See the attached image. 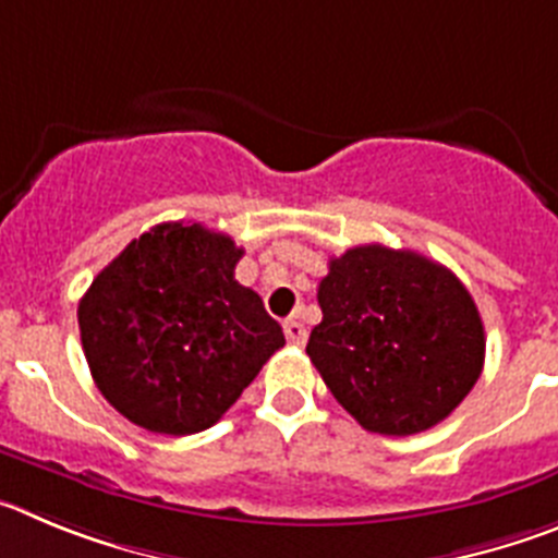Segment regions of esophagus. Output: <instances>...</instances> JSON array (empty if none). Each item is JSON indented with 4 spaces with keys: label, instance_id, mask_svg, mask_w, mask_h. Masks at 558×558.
Listing matches in <instances>:
<instances>
[{
    "label": "esophagus",
    "instance_id": "obj_1",
    "mask_svg": "<svg viewBox=\"0 0 558 558\" xmlns=\"http://www.w3.org/2000/svg\"><path fill=\"white\" fill-rule=\"evenodd\" d=\"M283 333H286V339H289V344H298V348H303L305 339H308V333H305V325L298 323V319H286Z\"/></svg>",
    "mask_w": 558,
    "mask_h": 558
}]
</instances>
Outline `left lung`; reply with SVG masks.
<instances>
[{
    "instance_id": "left-lung-1",
    "label": "left lung",
    "mask_w": 558,
    "mask_h": 558,
    "mask_svg": "<svg viewBox=\"0 0 558 558\" xmlns=\"http://www.w3.org/2000/svg\"><path fill=\"white\" fill-rule=\"evenodd\" d=\"M323 323L308 359L361 428H434L484 369V323L448 267L411 250L364 244L330 258L316 291Z\"/></svg>"
}]
</instances>
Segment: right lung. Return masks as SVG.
I'll use <instances>...</instances> for the list:
<instances>
[{"label":"right lung","mask_w":558,"mask_h":558,"mask_svg":"<svg viewBox=\"0 0 558 558\" xmlns=\"http://www.w3.org/2000/svg\"><path fill=\"white\" fill-rule=\"evenodd\" d=\"M244 250L199 222H163L94 278L77 308L94 384L153 434L210 428L286 344L253 289L233 278Z\"/></svg>","instance_id":"1"}]
</instances>
